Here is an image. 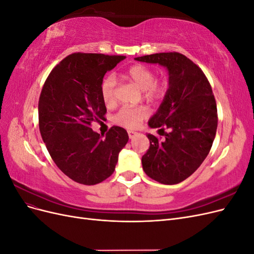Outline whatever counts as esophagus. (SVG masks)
<instances>
[{
    "mask_svg": "<svg viewBox=\"0 0 254 254\" xmlns=\"http://www.w3.org/2000/svg\"><path fill=\"white\" fill-rule=\"evenodd\" d=\"M137 134V132H134V131H128V136L129 139H133V137Z\"/></svg>",
    "mask_w": 254,
    "mask_h": 254,
    "instance_id": "obj_1",
    "label": "esophagus"
}]
</instances>
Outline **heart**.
<instances>
[{"label":"heart","instance_id":"b5f03b06","mask_svg":"<svg viewBox=\"0 0 254 254\" xmlns=\"http://www.w3.org/2000/svg\"><path fill=\"white\" fill-rule=\"evenodd\" d=\"M129 82L143 91L144 97L150 102L158 101L162 98L167 89L165 81H155L156 76L153 71L147 66L142 64H134L128 67L122 74ZM115 79L113 76L106 77L101 86V94L104 103L107 106H112L115 103ZM146 117V110L141 107H124L113 117L115 124L124 126L127 128H134L140 125V123Z\"/></svg>","mask_w":254,"mask_h":254}]
</instances>
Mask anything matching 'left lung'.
Returning a JSON list of instances; mask_svg holds the SVG:
<instances>
[{"label":"left lung","mask_w":254,"mask_h":254,"mask_svg":"<svg viewBox=\"0 0 254 254\" xmlns=\"http://www.w3.org/2000/svg\"><path fill=\"white\" fill-rule=\"evenodd\" d=\"M156 64L168 72V89L150 128L168 129L162 141L147 134L149 149L143 170L162 184L180 183L193 174L209 153L217 129V108L211 84L201 68L180 53H158L134 58Z\"/></svg>","instance_id":"left-lung-1"}]
</instances>
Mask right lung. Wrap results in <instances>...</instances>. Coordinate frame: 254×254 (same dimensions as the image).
<instances>
[{"label":"right lung","mask_w":254,"mask_h":254,"mask_svg":"<svg viewBox=\"0 0 254 254\" xmlns=\"http://www.w3.org/2000/svg\"><path fill=\"white\" fill-rule=\"evenodd\" d=\"M125 56L77 53L53 68L42 88L38 113L42 140L59 170L75 182L94 186L110 177L128 142L124 128L106 137L91 124L107 112L101 94L105 74Z\"/></svg>","instance_id":"right-lung-1"}]
</instances>
